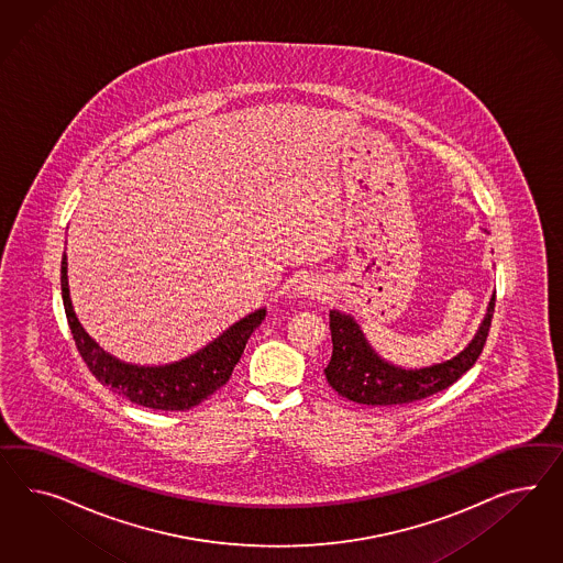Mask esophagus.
I'll use <instances>...</instances> for the list:
<instances>
[{
  "label": "esophagus",
  "instance_id": "1",
  "mask_svg": "<svg viewBox=\"0 0 563 563\" xmlns=\"http://www.w3.org/2000/svg\"><path fill=\"white\" fill-rule=\"evenodd\" d=\"M299 290H301V295H305V297H313V295H318L320 287H316L313 283H303Z\"/></svg>",
  "mask_w": 563,
  "mask_h": 563
}]
</instances>
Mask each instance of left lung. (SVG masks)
<instances>
[{
  "label": "left lung",
  "instance_id": "left-lung-1",
  "mask_svg": "<svg viewBox=\"0 0 563 563\" xmlns=\"http://www.w3.org/2000/svg\"><path fill=\"white\" fill-rule=\"evenodd\" d=\"M494 305L496 292L487 307L486 320L467 349L446 363L418 371H406L380 361L366 344L356 321L350 316L332 311L330 330L334 350L332 361L323 368L325 379L338 391V396L365 406H399L434 396L461 379L479 358L494 318Z\"/></svg>",
  "mask_w": 563,
  "mask_h": 563
}]
</instances>
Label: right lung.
Wrapping results in <instances>:
<instances>
[{
  "label": "right lung",
  "instance_id": "obj_1",
  "mask_svg": "<svg viewBox=\"0 0 563 563\" xmlns=\"http://www.w3.org/2000/svg\"><path fill=\"white\" fill-rule=\"evenodd\" d=\"M62 292L65 316L71 335L76 340L77 352L90 368L91 375L114 394L129 401L162 411H186L213 396L228 383L235 365L242 358L247 338L258 328L266 309H258L247 318L231 325L225 334L219 335L207 349L184 358L180 363L166 366L124 365L112 358L79 325L74 307L69 301L67 287V260L62 262Z\"/></svg>",
  "mask_w": 563,
  "mask_h": 563
}]
</instances>
